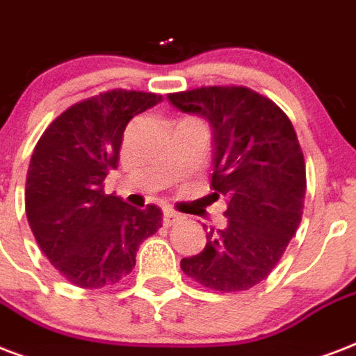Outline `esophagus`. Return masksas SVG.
<instances>
[{
  "mask_svg": "<svg viewBox=\"0 0 356 356\" xmlns=\"http://www.w3.org/2000/svg\"><path fill=\"white\" fill-rule=\"evenodd\" d=\"M180 221H184V216L176 213V211H172V209H165V211H163V225H165V227H172L175 222H180Z\"/></svg>",
  "mask_w": 356,
  "mask_h": 356,
  "instance_id": "obj_1",
  "label": "esophagus"
}]
</instances>
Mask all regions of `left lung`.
I'll return each instance as SVG.
<instances>
[{"label": "left lung", "mask_w": 356, "mask_h": 356, "mask_svg": "<svg viewBox=\"0 0 356 356\" xmlns=\"http://www.w3.org/2000/svg\"><path fill=\"white\" fill-rule=\"evenodd\" d=\"M213 131V195L227 197V228L206 232V247L181 258L187 277L216 291H243L275 269L301 225L307 169L293 124L247 87H200L169 95Z\"/></svg>", "instance_id": "obj_1"}]
</instances>
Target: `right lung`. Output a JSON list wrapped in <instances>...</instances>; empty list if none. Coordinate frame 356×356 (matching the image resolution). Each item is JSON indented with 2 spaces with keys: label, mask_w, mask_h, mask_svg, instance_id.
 <instances>
[{
  "label": "right lung",
  "mask_w": 356,
  "mask_h": 356,
  "mask_svg": "<svg viewBox=\"0 0 356 356\" xmlns=\"http://www.w3.org/2000/svg\"><path fill=\"white\" fill-rule=\"evenodd\" d=\"M161 100L139 90L100 92L60 113L33 150L27 221L40 250L74 286L96 290L122 280L139 245L161 227L158 206L137 209L104 193L128 122Z\"/></svg>",
  "instance_id": "1"
}]
</instances>
